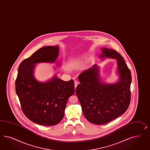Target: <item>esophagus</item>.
Segmentation results:
<instances>
[{"mask_svg": "<svg viewBox=\"0 0 150 150\" xmlns=\"http://www.w3.org/2000/svg\"><path fill=\"white\" fill-rule=\"evenodd\" d=\"M74 83H75V88H76L77 85H78V82L76 80H75L74 81Z\"/></svg>", "mask_w": 150, "mask_h": 150, "instance_id": "esophagus-1", "label": "esophagus"}]
</instances>
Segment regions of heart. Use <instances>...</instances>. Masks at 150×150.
I'll use <instances>...</instances> for the list:
<instances>
[{
  "label": "heart",
  "mask_w": 150,
  "mask_h": 150,
  "mask_svg": "<svg viewBox=\"0 0 150 150\" xmlns=\"http://www.w3.org/2000/svg\"><path fill=\"white\" fill-rule=\"evenodd\" d=\"M81 63V61L77 60V61H75L71 63V65H73V67H75V66H77V65L80 64Z\"/></svg>",
  "instance_id": "1"
}]
</instances>
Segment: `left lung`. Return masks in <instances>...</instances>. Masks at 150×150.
Returning <instances> with one entry per match:
<instances>
[{
	"label": "left lung",
	"instance_id": "left-lung-1",
	"mask_svg": "<svg viewBox=\"0 0 150 150\" xmlns=\"http://www.w3.org/2000/svg\"><path fill=\"white\" fill-rule=\"evenodd\" d=\"M100 58L115 59L117 82L106 83L102 81L99 67L94 64L79 76L80 84L76 93L86 118L96 125H104L125 113L130 101L132 75L121 55L112 49H101Z\"/></svg>",
	"mask_w": 150,
	"mask_h": 150
}]
</instances>
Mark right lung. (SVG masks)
I'll list each match as a JSON object with an SVG mask.
<instances>
[{"mask_svg": "<svg viewBox=\"0 0 150 150\" xmlns=\"http://www.w3.org/2000/svg\"><path fill=\"white\" fill-rule=\"evenodd\" d=\"M58 53V45L42 47L22 62L18 69L15 88L22 111L29 120L42 126H54L61 121L67 100L75 92L73 80L63 81L54 75L40 82L34 77L35 65L54 63Z\"/></svg>", "mask_w": 150, "mask_h": 150, "instance_id": "add662e5", "label": "right lung"}]
</instances>
